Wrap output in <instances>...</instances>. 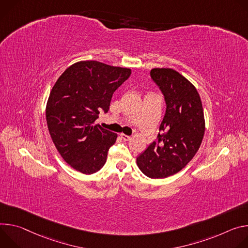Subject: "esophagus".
Wrapping results in <instances>:
<instances>
[{
  "instance_id": "esophagus-1",
  "label": "esophagus",
  "mask_w": 248,
  "mask_h": 248,
  "mask_svg": "<svg viewBox=\"0 0 248 248\" xmlns=\"http://www.w3.org/2000/svg\"><path fill=\"white\" fill-rule=\"evenodd\" d=\"M120 136H121V139H123L124 141H129V140H131V137H130V136H127V135H125V134H121Z\"/></svg>"
}]
</instances>
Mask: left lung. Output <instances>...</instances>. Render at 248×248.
Wrapping results in <instances>:
<instances>
[{"mask_svg":"<svg viewBox=\"0 0 248 248\" xmlns=\"http://www.w3.org/2000/svg\"><path fill=\"white\" fill-rule=\"evenodd\" d=\"M151 77L167 110L157 140L137 157V164L150 178H166L180 171L198 152L205 133L204 112L196 88L178 72L155 68Z\"/></svg>","mask_w":248,"mask_h":248,"instance_id":"obj_1","label":"left lung"}]
</instances>
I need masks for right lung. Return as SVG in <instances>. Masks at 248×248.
I'll return each mask as SVG.
<instances>
[{
	"label": "right lung",
	"instance_id": "add662e5",
	"mask_svg": "<svg viewBox=\"0 0 248 248\" xmlns=\"http://www.w3.org/2000/svg\"><path fill=\"white\" fill-rule=\"evenodd\" d=\"M130 75L128 68L80 61L55 82L46 105L47 126L55 147L74 170L93 174L104 166L117 134L94 122L99 112H108L114 92Z\"/></svg>",
	"mask_w": 248,
	"mask_h": 248
}]
</instances>
